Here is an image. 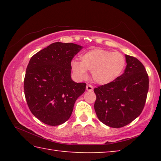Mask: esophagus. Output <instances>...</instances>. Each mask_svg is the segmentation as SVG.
Wrapping results in <instances>:
<instances>
[{"mask_svg": "<svg viewBox=\"0 0 161 161\" xmlns=\"http://www.w3.org/2000/svg\"><path fill=\"white\" fill-rule=\"evenodd\" d=\"M86 89L87 91H89V92H92V91H93V89H94L93 86H92L91 84H87Z\"/></svg>", "mask_w": 161, "mask_h": 161, "instance_id": "1", "label": "esophagus"}]
</instances>
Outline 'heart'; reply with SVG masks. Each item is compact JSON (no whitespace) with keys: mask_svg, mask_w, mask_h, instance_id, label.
I'll return each instance as SVG.
<instances>
[{"mask_svg":"<svg viewBox=\"0 0 161 161\" xmlns=\"http://www.w3.org/2000/svg\"><path fill=\"white\" fill-rule=\"evenodd\" d=\"M81 62L71 63L73 72L80 79L86 77V71L99 84H107L119 77L126 66V59L121 53L97 48L86 52L80 58Z\"/></svg>","mask_w":161,"mask_h":161,"instance_id":"obj_1","label":"heart"}]
</instances>
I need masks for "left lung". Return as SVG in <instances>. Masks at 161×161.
<instances>
[{
    "mask_svg": "<svg viewBox=\"0 0 161 161\" xmlns=\"http://www.w3.org/2000/svg\"><path fill=\"white\" fill-rule=\"evenodd\" d=\"M126 60L123 75L94 89L98 119L112 128L124 127L137 118L143 109L148 92V75L143 64L127 54Z\"/></svg>",
    "mask_w": 161,
    "mask_h": 161,
    "instance_id": "left-lung-1",
    "label": "left lung"
}]
</instances>
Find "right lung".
<instances>
[{
	"label": "right lung",
	"mask_w": 161,
	"mask_h": 161,
	"mask_svg": "<svg viewBox=\"0 0 161 161\" xmlns=\"http://www.w3.org/2000/svg\"><path fill=\"white\" fill-rule=\"evenodd\" d=\"M82 47L74 43L54 42L30 59L24 79V93L33 115L49 126H58L69 119L86 83L71 79V62Z\"/></svg>",
	"instance_id": "obj_1"
}]
</instances>
